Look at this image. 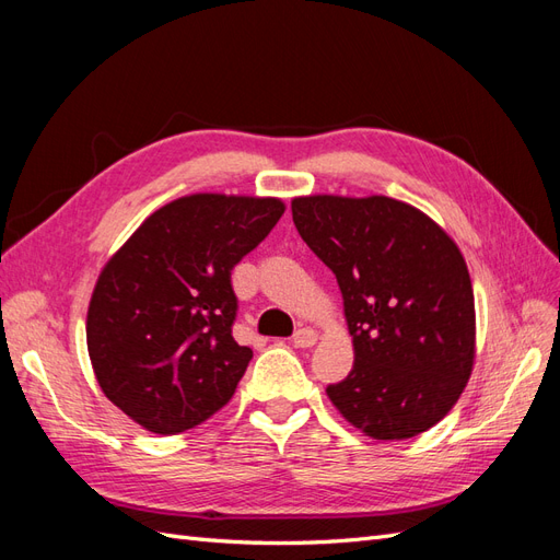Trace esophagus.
I'll use <instances>...</instances> for the list:
<instances>
[{
  "label": "esophagus",
  "instance_id": "1",
  "mask_svg": "<svg viewBox=\"0 0 560 560\" xmlns=\"http://www.w3.org/2000/svg\"><path fill=\"white\" fill-rule=\"evenodd\" d=\"M315 341H317V334L311 327H301L292 336V343L296 348H311V346H315Z\"/></svg>",
  "mask_w": 560,
  "mask_h": 560
}]
</instances>
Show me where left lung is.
I'll use <instances>...</instances> for the list:
<instances>
[{
    "instance_id": "1",
    "label": "left lung",
    "mask_w": 560,
    "mask_h": 560,
    "mask_svg": "<svg viewBox=\"0 0 560 560\" xmlns=\"http://www.w3.org/2000/svg\"><path fill=\"white\" fill-rule=\"evenodd\" d=\"M299 235L336 276L354 364L327 395L364 434L436 425L474 364V292L460 249L428 214L387 196L292 200Z\"/></svg>"
}]
</instances>
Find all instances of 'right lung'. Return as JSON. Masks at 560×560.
I'll return each instance as SVG.
<instances>
[{
  "instance_id": "obj_1",
  "label": "right lung",
  "mask_w": 560,
  "mask_h": 560,
  "mask_svg": "<svg viewBox=\"0 0 560 560\" xmlns=\"http://www.w3.org/2000/svg\"><path fill=\"white\" fill-rule=\"evenodd\" d=\"M282 212L278 198L184 196L103 268L86 319L91 364L107 399L149 432L191 430L233 397L252 350L231 334V270Z\"/></svg>"
}]
</instances>
